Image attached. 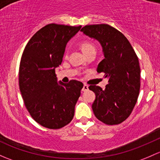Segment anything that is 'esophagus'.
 <instances>
[{
	"mask_svg": "<svg viewBox=\"0 0 160 160\" xmlns=\"http://www.w3.org/2000/svg\"><path fill=\"white\" fill-rule=\"evenodd\" d=\"M88 89V85H83V88H82V91L85 92H86Z\"/></svg>",
	"mask_w": 160,
	"mask_h": 160,
	"instance_id": "34e87169",
	"label": "esophagus"
}]
</instances>
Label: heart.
Wrapping results in <instances>:
<instances>
[{
  "instance_id": "1",
  "label": "heart",
  "mask_w": 160,
  "mask_h": 160,
  "mask_svg": "<svg viewBox=\"0 0 160 160\" xmlns=\"http://www.w3.org/2000/svg\"><path fill=\"white\" fill-rule=\"evenodd\" d=\"M81 48H82V50L84 53H85V52H88V51L90 50H92V49H95L94 44H92L91 42H82V44H81Z\"/></svg>"
}]
</instances>
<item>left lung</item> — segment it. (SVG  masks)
<instances>
[{
  "mask_svg": "<svg viewBox=\"0 0 160 160\" xmlns=\"http://www.w3.org/2000/svg\"><path fill=\"white\" fill-rule=\"evenodd\" d=\"M90 38L98 41L104 59L97 68L108 78L105 89L90 85L95 94L92 108L95 117L107 125L122 122L131 114L140 89L139 59L128 39L108 24L86 25L81 30Z\"/></svg>",
  "mask_w": 160,
  "mask_h": 160,
  "instance_id": "left-lung-1",
  "label": "left lung"
}]
</instances>
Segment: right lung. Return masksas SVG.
<instances>
[{"mask_svg": "<svg viewBox=\"0 0 160 160\" xmlns=\"http://www.w3.org/2000/svg\"><path fill=\"white\" fill-rule=\"evenodd\" d=\"M81 28L48 24L33 35L22 54L20 91L31 117L48 129L64 127L75 114L83 84L58 82L55 68L62 64L67 43Z\"/></svg>", "mask_w": 160, "mask_h": 160, "instance_id": "obj_1", "label": "right lung"}]
</instances>
